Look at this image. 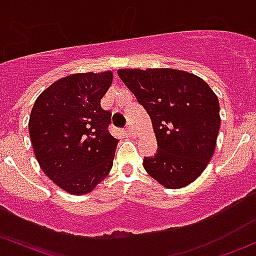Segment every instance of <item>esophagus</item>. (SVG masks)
<instances>
[{
	"label": "esophagus",
	"instance_id": "1",
	"mask_svg": "<svg viewBox=\"0 0 256 256\" xmlns=\"http://www.w3.org/2000/svg\"><path fill=\"white\" fill-rule=\"evenodd\" d=\"M126 132H128L130 136H135V131H134V128L131 125H128V128H126Z\"/></svg>",
	"mask_w": 256,
	"mask_h": 256
}]
</instances>
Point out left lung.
I'll use <instances>...</instances> for the list:
<instances>
[{
    "label": "left lung",
    "instance_id": "1",
    "mask_svg": "<svg viewBox=\"0 0 256 256\" xmlns=\"http://www.w3.org/2000/svg\"><path fill=\"white\" fill-rule=\"evenodd\" d=\"M152 121L157 152L144 168L166 188L192 183L213 157L220 128L219 102L200 76L170 68L118 69Z\"/></svg>",
    "mask_w": 256,
    "mask_h": 256
}]
</instances>
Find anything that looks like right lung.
<instances>
[{"label":"right lung","instance_id":"right-lung-1","mask_svg":"<svg viewBox=\"0 0 256 256\" xmlns=\"http://www.w3.org/2000/svg\"><path fill=\"white\" fill-rule=\"evenodd\" d=\"M112 82V72L72 74L48 86L30 112L38 164L70 194L92 192L112 167L118 140L108 131L112 112L100 105Z\"/></svg>","mask_w":256,"mask_h":256}]
</instances>
